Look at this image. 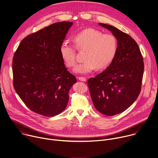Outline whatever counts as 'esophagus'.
<instances>
[{
  "instance_id": "1",
  "label": "esophagus",
  "mask_w": 158,
  "mask_h": 158,
  "mask_svg": "<svg viewBox=\"0 0 158 158\" xmlns=\"http://www.w3.org/2000/svg\"><path fill=\"white\" fill-rule=\"evenodd\" d=\"M78 79H79V81H83V82H85V81H87L86 78H85V77H78Z\"/></svg>"
}]
</instances>
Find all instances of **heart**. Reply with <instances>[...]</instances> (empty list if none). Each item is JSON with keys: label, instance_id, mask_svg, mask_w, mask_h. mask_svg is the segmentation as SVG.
Instances as JSON below:
<instances>
[{"label": "heart", "instance_id": "b5f03b06", "mask_svg": "<svg viewBox=\"0 0 158 158\" xmlns=\"http://www.w3.org/2000/svg\"><path fill=\"white\" fill-rule=\"evenodd\" d=\"M73 41L79 51H85L84 60L77 64L74 71L85 74L96 68L102 69L107 68L115 58L118 41L112 33H103L99 30L88 28L76 34ZM60 54L68 68L73 67L76 62V51L73 45L64 41L60 46Z\"/></svg>", "mask_w": 158, "mask_h": 158}]
</instances>
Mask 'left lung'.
<instances>
[{"mask_svg":"<svg viewBox=\"0 0 158 158\" xmlns=\"http://www.w3.org/2000/svg\"><path fill=\"white\" fill-rule=\"evenodd\" d=\"M110 30L118 41L116 56L110 66L87 84L95 108L112 116L127 110L138 98L141 89L144 62L136 42L115 27L98 23Z\"/></svg>","mask_w":158,"mask_h":158,"instance_id":"8db88e82","label":"left lung"}]
</instances>
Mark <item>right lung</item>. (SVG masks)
Returning <instances> with one entry per match:
<instances>
[{
	"label": "right lung",
	"mask_w": 158,
	"mask_h": 158,
	"mask_svg": "<svg viewBox=\"0 0 158 158\" xmlns=\"http://www.w3.org/2000/svg\"><path fill=\"white\" fill-rule=\"evenodd\" d=\"M73 22L51 24L27 36L12 61L14 89L33 112L44 117L61 113L76 77L65 67L60 46Z\"/></svg>",
	"instance_id": "obj_1"
}]
</instances>
